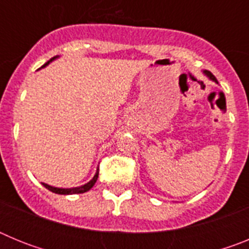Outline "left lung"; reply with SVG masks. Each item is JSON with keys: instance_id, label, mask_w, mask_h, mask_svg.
I'll use <instances>...</instances> for the list:
<instances>
[{"instance_id": "8db88e82", "label": "left lung", "mask_w": 249, "mask_h": 249, "mask_svg": "<svg viewBox=\"0 0 249 249\" xmlns=\"http://www.w3.org/2000/svg\"><path fill=\"white\" fill-rule=\"evenodd\" d=\"M204 73H206V74H207V76L210 77L211 80H212V81H215V82H217V78H215V77H214V76H213V74H212V73H211V72H210V71H204Z\"/></svg>"}]
</instances>
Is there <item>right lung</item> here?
I'll return each mask as SVG.
<instances>
[{
  "label": "right lung",
  "instance_id": "add662e5",
  "mask_svg": "<svg viewBox=\"0 0 249 249\" xmlns=\"http://www.w3.org/2000/svg\"><path fill=\"white\" fill-rule=\"evenodd\" d=\"M56 57H53V58H51L48 62H46L45 65H43V67L45 66H47L48 63L52 61V59H54ZM97 178H98V169H97V172H96V175H94V177L92 178L91 181L89 182V183H86L83 184V186L81 187H76V188H57V187H52V186H48V184L43 183V186L47 188V190H50L51 192H53V193H57V195H74V193H85L87 192V191H89L92 188V187L94 186V183H96V181H97Z\"/></svg>",
  "mask_w": 249,
  "mask_h": 249
}]
</instances>
